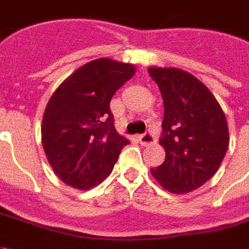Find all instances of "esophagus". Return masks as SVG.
Instances as JSON below:
<instances>
[{"mask_svg": "<svg viewBox=\"0 0 249 249\" xmlns=\"http://www.w3.org/2000/svg\"><path fill=\"white\" fill-rule=\"evenodd\" d=\"M139 141H140V144H142V145H151V144L156 142V137L152 135L151 132H148V133L139 136Z\"/></svg>", "mask_w": 249, "mask_h": 249, "instance_id": "34e87169", "label": "esophagus"}]
</instances>
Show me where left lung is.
I'll use <instances>...</instances> for the list:
<instances>
[{"label": "left lung", "mask_w": 249, "mask_h": 249, "mask_svg": "<svg viewBox=\"0 0 249 249\" xmlns=\"http://www.w3.org/2000/svg\"><path fill=\"white\" fill-rule=\"evenodd\" d=\"M160 88L164 119L160 144L165 161L151 169L172 193H188L219 169L230 144L224 112L203 82L176 68H149Z\"/></svg>", "instance_id": "1"}]
</instances>
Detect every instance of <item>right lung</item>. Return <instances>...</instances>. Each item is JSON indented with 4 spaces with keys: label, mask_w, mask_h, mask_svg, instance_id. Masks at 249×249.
Listing matches in <instances>:
<instances>
[{
    "label": "right lung",
    "mask_w": 249,
    "mask_h": 249,
    "mask_svg": "<svg viewBox=\"0 0 249 249\" xmlns=\"http://www.w3.org/2000/svg\"><path fill=\"white\" fill-rule=\"evenodd\" d=\"M135 66L98 58L66 78L46 105L41 135L48 161L62 181L96 187L112 172L129 140L114 128L110 100Z\"/></svg>",
    "instance_id": "1"
}]
</instances>
